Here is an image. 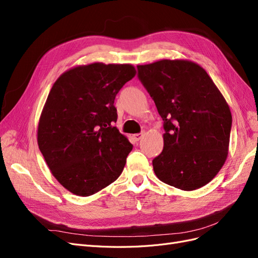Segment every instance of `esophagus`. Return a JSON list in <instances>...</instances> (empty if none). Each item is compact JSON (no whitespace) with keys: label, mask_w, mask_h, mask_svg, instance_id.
I'll list each match as a JSON object with an SVG mask.
<instances>
[{"label":"esophagus","mask_w":258,"mask_h":258,"mask_svg":"<svg viewBox=\"0 0 258 258\" xmlns=\"http://www.w3.org/2000/svg\"><path fill=\"white\" fill-rule=\"evenodd\" d=\"M143 136H144L143 132H141V134H136V135H134V139H135V141H136V142L140 141V140L142 139V137H143Z\"/></svg>","instance_id":"34e87169"}]
</instances>
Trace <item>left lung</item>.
Here are the masks:
<instances>
[{
    "mask_svg": "<svg viewBox=\"0 0 258 258\" xmlns=\"http://www.w3.org/2000/svg\"><path fill=\"white\" fill-rule=\"evenodd\" d=\"M163 120V150L153 160L161 182L195 190L212 181L228 155L231 113L205 69L188 60L138 66Z\"/></svg>",
    "mask_w": 258,
    "mask_h": 258,
    "instance_id": "obj_1",
    "label": "left lung"
}]
</instances>
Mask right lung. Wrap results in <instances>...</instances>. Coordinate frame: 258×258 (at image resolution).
<instances>
[{"instance_id":"right-lung-1","label":"right lung","mask_w":258,"mask_h":258,"mask_svg":"<svg viewBox=\"0 0 258 258\" xmlns=\"http://www.w3.org/2000/svg\"><path fill=\"white\" fill-rule=\"evenodd\" d=\"M136 75L131 64L80 66L54 82L42 111L37 143L57 181L87 197L116 181L132 144L114 126V100Z\"/></svg>"}]
</instances>
